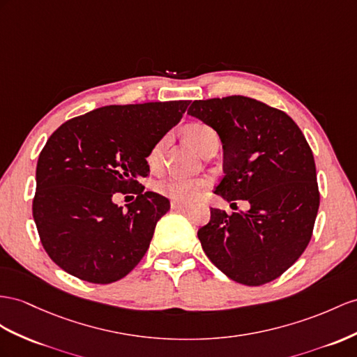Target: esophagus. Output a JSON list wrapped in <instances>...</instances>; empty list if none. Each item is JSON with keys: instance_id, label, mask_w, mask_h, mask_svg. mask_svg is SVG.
<instances>
[{"instance_id": "esophagus-1", "label": "esophagus", "mask_w": 357, "mask_h": 357, "mask_svg": "<svg viewBox=\"0 0 357 357\" xmlns=\"http://www.w3.org/2000/svg\"><path fill=\"white\" fill-rule=\"evenodd\" d=\"M172 209H175V211H184V209L188 208L187 204H182V202H176V200H173V202L170 204Z\"/></svg>"}]
</instances>
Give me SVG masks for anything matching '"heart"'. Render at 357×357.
Listing matches in <instances>:
<instances>
[{
	"label": "heart",
	"mask_w": 357,
	"mask_h": 357,
	"mask_svg": "<svg viewBox=\"0 0 357 357\" xmlns=\"http://www.w3.org/2000/svg\"><path fill=\"white\" fill-rule=\"evenodd\" d=\"M187 140L190 144L199 152L202 144L205 143L206 139L214 135V131L211 128H208L205 125H191L187 128L185 131ZM164 144H166V139H161L157 144L153 146L152 151L148 155V162L151 166H157L161 160V153L164 149ZM205 187L204 181H197V179H184V178H176V176H170L166 179H161L157 182V191L160 195L179 200V202H188V200H193L200 195V191Z\"/></svg>",
	"instance_id": "1"
}]
</instances>
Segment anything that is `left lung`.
I'll use <instances>...</instances> for the list:
<instances>
[{
  "mask_svg": "<svg viewBox=\"0 0 357 357\" xmlns=\"http://www.w3.org/2000/svg\"><path fill=\"white\" fill-rule=\"evenodd\" d=\"M187 114L211 126L223 144L225 176L214 193L250 205L232 215L211 208L197 232L204 252L243 285L274 280L305 252L319 206L303 132L287 113L248 96L195 100Z\"/></svg>",
  "mask_w": 357,
  "mask_h": 357,
  "instance_id": "1",
  "label": "left lung"
}]
</instances>
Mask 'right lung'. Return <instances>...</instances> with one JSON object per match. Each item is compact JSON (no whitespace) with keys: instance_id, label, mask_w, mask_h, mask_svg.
<instances>
[{"instance_id":"add662e5","label":"right lung","mask_w":357,"mask_h":357,"mask_svg":"<svg viewBox=\"0 0 357 357\" xmlns=\"http://www.w3.org/2000/svg\"><path fill=\"white\" fill-rule=\"evenodd\" d=\"M190 100L107 105L54 132L36 167L33 217L43 249L81 280L125 278L148 252L169 199L143 191L152 148L178 125ZM114 192H135L123 210Z\"/></svg>"}]
</instances>
